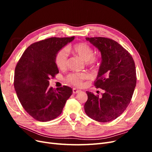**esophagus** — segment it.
I'll use <instances>...</instances> for the list:
<instances>
[{
    "mask_svg": "<svg viewBox=\"0 0 152 152\" xmlns=\"http://www.w3.org/2000/svg\"><path fill=\"white\" fill-rule=\"evenodd\" d=\"M80 91H80V90H79V89H75V88L73 89V94L79 93Z\"/></svg>",
    "mask_w": 152,
    "mask_h": 152,
    "instance_id": "34e87169",
    "label": "esophagus"
}]
</instances>
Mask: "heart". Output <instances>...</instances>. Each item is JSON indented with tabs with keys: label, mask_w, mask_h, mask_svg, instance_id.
I'll return each mask as SVG.
<instances>
[{
	"label": "heart",
	"mask_w": 152,
	"mask_h": 152,
	"mask_svg": "<svg viewBox=\"0 0 152 152\" xmlns=\"http://www.w3.org/2000/svg\"><path fill=\"white\" fill-rule=\"evenodd\" d=\"M72 52L79 56L84 61L86 65L91 68H96L99 64V58L98 56L94 54V50L91 45L86 43L80 42L73 45ZM68 54L65 49L59 50L55 58V63L58 68L63 70L65 69L68 65ZM88 78V75L86 73H73L69 74L66 80L69 83L79 87L82 84V82Z\"/></svg>",
	"instance_id": "heart-1"
}]
</instances>
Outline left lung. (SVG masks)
Returning a JSON list of instances; mask_svg holds the SVG:
<instances>
[{
  "label": "left lung",
  "instance_id": "obj_1",
  "mask_svg": "<svg viewBox=\"0 0 152 152\" xmlns=\"http://www.w3.org/2000/svg\"><path fill=\"white\" fill-rule=\"evenodd\" d=\"M102 54V61L94 85L104 91L102 97L86 91L87 115L100 122L115 120L130 103L136 85L135 63L131 54L111 39L86 37Z\"/></svg>",
  "mask_w": 152,
  "mask_h": 152
}]
</instances>
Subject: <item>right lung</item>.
Listing matches in <instances>:
<instances>
[{
    "instance_id": "right-lung-1",
    "label": "right lung",
    "mask_w": 152,
    "mask_h": 152,
    "mask_svg": "<svg viewBox=\"0 0 152 152\" xmlns=\"http://www.w3.org/2000/svg\"><path fill=\"white\" fill-rule=\"evenodd\" d=\"M75 37H50L31 44L15 68L14 86L22 107L31 117L48 122L60 115L72 94L71 87H49L50 78L59 73L56 54Z\"/></svg>"
}]
</instances>
